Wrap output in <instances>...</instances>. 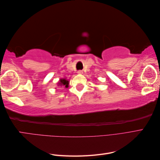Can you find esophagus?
Here are the masks:
<instances>
[{
    "instance_id": "1",
    "label": "esophagus",
    "mask_w": 160,
    "mask_h": 160,
    "mask_svg": "<svg viewBox=\"0 0 160 160\" xmlns=\"http://www.w3.org/2000/svg\"><path fill=\"white\" fill-rule=\"evenodd\" d=\"M78 73H79V74H83V71L79 70V71H78Z\"/></svg>"
}]
</instances>
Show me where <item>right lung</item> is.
Wrapping results in <instances>:
<instances>
[{"mask_svg": "<svg viewBox=\"0 0 160 160\" xmlns=\"http://www.w3.org/2000/svg\"><path fill=\"white\" fill-rule=\"evenodd\" d=\"M58 85L59 86H63L66 88H68L69 87V81L66 80L65 79H61L60 81H59V84Z\"/></svg>", "mask_w": 160, "mask_h": 160, "instance_id": "1", "label": "right lung"}]
</instances>
